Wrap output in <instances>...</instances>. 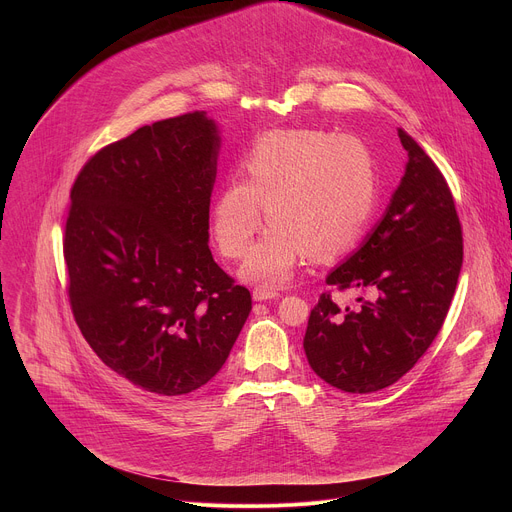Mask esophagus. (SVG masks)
I'll return each mask as SVG.
<instances>
[{
    "instance_id": "esophagus-1",
    "label": "esophagus",
    "mask_w": 512,
    "mask_h": 512,
    "mask_svg": "<svg viewBox=\"0 0 512 512\" xmlns=\"http://www.w3.org/2000/svg\"><path fill=\"white\" fill-rule=\"evenodd\" d=\"M279 298V291L271 287H255L253 289V300L255 302H265V300H275Z\"/></svg>"
}]
</instances>
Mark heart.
I'll return each instance as SVG.
<instances>
[{"label":"heart","instance_id":"1","mask_svg":"<svg viewBox=\"0 0 512 512\" xmlns=\"http://www.w3.org/2000/svg\"><path fill=\"white\" fill-rule=\"evenodd\" d=\"M247 180L233 178L212 206V233L221 253L241 259V277L283 285L312 251L328 259L354 247L375 214L381 180L373 152L356 137L316 129L261 135L245 158Z\"/></svg>","mask_w":512,"mask_h":512}]
</instances>
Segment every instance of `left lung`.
<instances>
[{"label":"left lung","mask_w":512,"mask_h":512,"mask_svg":"<svg viewBox=\"0 0 512 512\" xmlns=\"http://www.w3.org/2000/svg\"><path fill=\"white\" fill-rule=\"evenodd\" d=\"M407 166L387 212L328 277L338 289H367L358 310L330 294L314 306L304 350L314 373L344 393L397 383L429 348L448 316L464 245L454 196L442 172L403 129Z\"/></svg>","instance_id":"1"}]
</instances>
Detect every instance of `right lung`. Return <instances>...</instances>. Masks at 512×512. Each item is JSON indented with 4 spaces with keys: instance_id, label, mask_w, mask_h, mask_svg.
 Here are the masks:
<instances>
[{
    "instance_id": "1",
    "label": "right lung",
    "mask_w": 512,
    "mask_h": 512,
    "mask_svg": "<svg viewBox=\"0 0 512 512\" xmlns=\"http://www.w3.org/2000/svg\"><path fill=\"white\" fill-rule=\"evenodd\" d=\"M218 148L204 111L170 117L99 150L70 190L72 314L107 367L150 393L206 385L251 312L208 249Z\"/></svg>"
}]
</instances>
